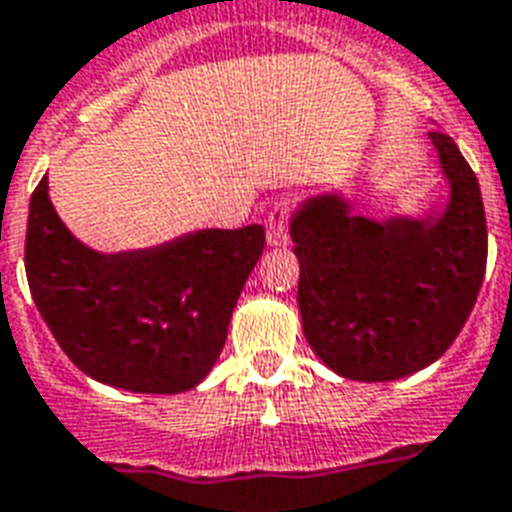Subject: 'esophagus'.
Segmentation results:
<instances>
[{
    "mask_svg": "<svg viewBox=\"0 0 512 512\" xmlns=\"http://www.w3.org/2000/svg\"><path fill=\"white\" fill-rule=\"evenodd\" d=\"M268 244L286 247L289 244V207L276 205L268 215Z\"/></svg>",
    "mask_w": 512,
    "mask_h": 512,
    "instance_id": "esophagus-1",
    "label": "esophagus"
}]
</instances>
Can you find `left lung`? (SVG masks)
<instances>
[{
	"instance_id": "1",
	"label": "left lung",
	"mask_w": 512,
	"mask_h": 512,
	"mask_svg": "<svg viewBox=\"0 0 512 512\" xmlns=\"http://www.w3.org/2000/svg\"><path fill=\"white\" fill-rule=\"evenodd\" d=\"M450 186L442 210L373 220L339 191L294 210L299 315L313 352L342 378L397 381L447 352L471 315L486 270L476 173L439 128L429 134Z\"/></svg>"
}]
</instances>
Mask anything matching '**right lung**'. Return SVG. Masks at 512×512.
Returning <instances> with one entry per match:
<instances>
[{
    "label": "right lung",
    "instance_id": "obj_1",
    "mask_svg": "<svg viewBox=\"0 0 512 512\" xmlns=\"http://www.w3.org/2000/svg\"><path fill=\"white\" fill-rule=\"evenodd\" d=\"M265 228H202L165 244L97 252L70 234L41 178L31 197L26 276L62 352L99 384L189 392L213 371Z\"/></svg>",
    "mask_w": 512,
    "mask_h": 512
}]
</instances>
